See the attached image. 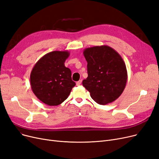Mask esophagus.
<instances>
[{"label":"esophagus","instance_id":"34e87169","mask_svg":"<svg viewBox=\"0 0 159 159\" xmlns=\"http://www.w3.org/2000/svg\"><path fill=\"white\" fill-rule=\"evenodd\" d=\"M81 83H82V80H79L78 82H76V85L79 86V85L81 84Z\"/></svg>","mask_w":159,"mask_h":159}]
</instances>
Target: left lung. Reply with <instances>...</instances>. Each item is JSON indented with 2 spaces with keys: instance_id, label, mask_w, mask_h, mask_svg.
<instances>
[{
  "instance_id": "obj_1",
  "label": "left lung",
  "mask_w": 159,
  "mask_h": 159,
  "mask_svg": "<svg viewBox=\"0 0 159 159\" xmlns=\"http://www.w3.org/2000/svg\"><path fill=\"white\" fill-rule=\"evenodd\" d=\"M88 77L83 85L99 105L114 102L122 94L127 82L126 64L111 47L96 46L84 49Z\"/></svg>"
}]
</instances>
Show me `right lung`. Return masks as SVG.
<instances>
[{"label": "right lung", "mask_w": 159, "mask_h": 159, "mask_svg": "<svg viewBox=\"0 0 159 159\" xmlns=\"http://www.w3.org/2000/svg\"><path fill=\"white\" fill-rule=\"evenodd\" d=\"M68 51H53L35 63L31 75V89L44 103L55 106L63 103L75 86L71 71L65 66L69 56Z\"/></svg>", "instance_id": "1"}]
</instances>
